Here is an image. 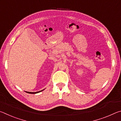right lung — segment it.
<instances>
[{
    "label": "right lung",
    "mask_w": 121,
    "mask_h": 121,
    "mask_svg": "<svg viewBox=\"0 0 121 121\" xmlns=\"http://www.w3.org/2000/svg\"><path fill=\"white\" fill-rule=\"evenodd\" d=\"M44 90H45V89H44ZM44 90H41V91H38V92H26V93H30V94H36V93H37L40 92H42V91H43Z\"/></svg>",
    "instance_id": "add662e5"
}]
</instances>
